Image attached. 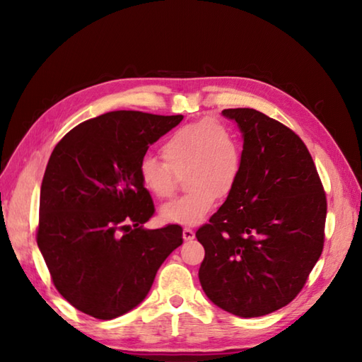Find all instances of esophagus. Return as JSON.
<instances>
[{
  "label": "esophagus",
  "mask_w": 362,
  "mask_h": 362,
  "mask_svg": "<svg viewBox=\"0 0 362 362\" xmlns=\"http://www.w3.org/2000/svg\"><path fill=\"white\" fill-rule=\"evenodd\" d=\"M182 235H183V240H185V241H193L194 240V230L189 228V227L183 228Z\"/></svg>",
  "instance_id": "esophagus-1"
}]
</instances>
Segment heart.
Returning a JSON list of instances; mask_svg holds the SVG:
<instances>
[{
    "instance_id": "heart-1",
    "label": "heart",
    "mask_w": 362,
    "mask_h": 362,
    "mask_svg": "<svg viewBox=\"0 0 362 362\" xmlns=\"http://www.w3.org/2000/svg\"><path fill=\"white\" fill-rule=\"evenodd\" d=\"M165 163L146 157L138 165L143 188L157 199L174 194L177 177L189 189L185 196L160 209L169 224L196 226L213 211L218 197L235 189L243 169V146L228 126L216 119H201L177 129L160 146Z\"/></svg>"
}]
</instances>
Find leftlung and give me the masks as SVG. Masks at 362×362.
I'll use <instances>...</instances> for the list:
<instances>
[{
  "label": "left lung",
  "instance_id": "8db88e82",
  "mask_svg": "<svg viewBox=\"0 0 362 362\" xmlns=\"http://www.w3.org/2000/svg\"><path fill=\"white\" fill-rule=\"evenodd\" d=\"M243 134L235 189L196 232L199 280L211 302L240 317L286 306L324 249L327 197L305 143L255 109H226Z\"/></svg>",
  "mask_w": 362,
  "mask_h": 362
}]
</instances>
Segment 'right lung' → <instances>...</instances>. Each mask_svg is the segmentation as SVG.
Instances as JSON below:
<instances>
[{"mask_svg": "<svg viewBox=\"0 0 362 362\" xmlns=\"http://www.w3.org/2000/svg\"><path fill=\"white\" fill-rule=\"evenodd\" d=\"M182 119L109 112L81 122L54 148L40 189L37 244L54 286L76 310L101 320L134 310L183 243L177 224L143 227L156 209L138 179L149 146Z\"/></svg>", "mask_w": 362, "mask_h": 362, "instance_id": "1", "label": "right lung"}]
</instances>
